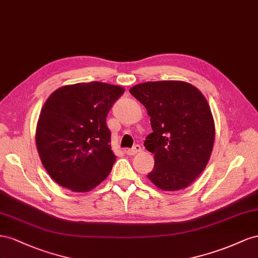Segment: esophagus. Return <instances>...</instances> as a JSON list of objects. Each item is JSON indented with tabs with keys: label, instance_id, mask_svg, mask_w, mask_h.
<instances>
[{
	"label": "esophagus",
	"instance_id": "esophagus-1",
	"mask_svg": "<svg viewBox=\"0 0 258 258\" xmlns=\"http://www.w3.org/2000/svg\"><path fill=\"white\" fill-rule=\"evenodd\" d=\"M141 151H142V147L139 146V145H135L132 149L125 150V153H126L127 156H135V154L139 153Z\"/></svg>",
	"mask_w": 258,
	"mask_h": 258
}]
</instances>
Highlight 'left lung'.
Masks as SVG:
<instances>
[{
	"mask_svg": "<svg viewBox=\"0 0 258 258\" xmlns=\"http://www.w3.org/2000/svg\"><path fill=\"white\" fill-rule=\"evenodd\" d=\"M130 93L147 109L153 131L145 142L154 154L153 170L147 177L164 191L187 188L207 167L215 141L207 98L182 81L145 82Z\"/></svg>",
	"mask_w": 258,
	"mask_h": 258,
	"instance_id": "left-lung-1",
	"label": "left lung"
}]
</instances>
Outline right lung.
Wrapping results in <instances>:
<instances>
[{
    "instance_id": "add662e5",
    "label": "right lung",
    "mask_w": 258,
    "mask_h": 258,
    "mask_svg": "<svg viewBox=\"0 0 258 258\" xmlns=\"http://www.w3.org/2000/svg\"><path fill=\"white\" fill-rule=\"evenodd\" d=\"M124 88L102 82L57 88L42 107L35 143L43 166L58 185L87 192L104 181L116 157L106 117Z\"/></svg>"
}]
</instances>
